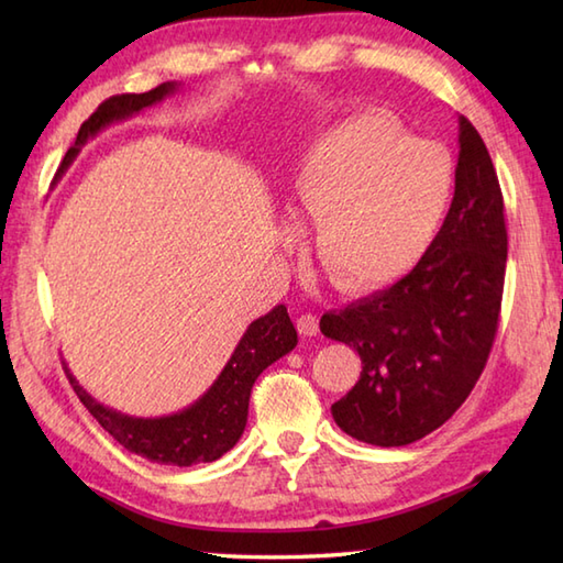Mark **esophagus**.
Masks as SVG:
<instances>
[{"instance_id": "esophagus-1", "label": "esophagus", "mask_w": 563, "mask_h": 563, "mask_svg": "<svg viewBox=\"0 0 563 563\" xmlns=\"http://www.w3.org/2000/svg\"><path fill=\"white\" fill-rule=\"evenodd\" d=\"M297 331H300L302 336H317L319 319L314 314H300L297 317Z\"/></svg>"}]
</instances>
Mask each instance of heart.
Returning <instances> with one entry per match:
<instances>
[{
	"label": "heart",
	"instance_id": "obj_1",
	"mask_svg": "<svg viewBox=\"0 0 563 563\" xmlns=\"http://www.w3.org/2000/svg\"><path fill=\"white\" fill-rule=\"evenodd\" d=\"M452 154L389 115L329 128L297 162L285 212L312 222V254L343 292L387 288L423 258L450 210Z\"/></svg>",
	"mask_w": 563,
	"mask_h": 563
}]
</instances>
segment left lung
I'll return each mask as SVG.
<instances>
[{
	"label": "left lung",
	"mask_w": 563,
	"mask_h": 563,
	"mask_svg": "<svg viewBox=\"0 0 563 563\" xmlns=\"http://www.w3.org/2000/svg\"><path fill=\"white\" fill-rule=\"evenodd\" d=\"M457 123L454 198L423 258L391 288L319 321L363 361L331 413L367 445L401 448L433 433L470 397L494 345L508 256L504 196L482 135L464 115Z\"/></svg>",
	"instance_id": "left-lung-1"
}]
</instances>
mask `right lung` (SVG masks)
Masks as SVG:
<instances>
[{"instance_id": "1", "label": "right lung", "mask_w": 563, "mask_h": 563, "mask_svg": "<svg viewBox=\"0 0 563 563\" xmlns=\"http://www.w3.org/2000/svg\"><path fill=\"white\" fill-rule=\"evenodd\" d=\"M176 89V81H164L157 89L145 93H121V97L103 101L91 113L89 121L81 123L75 145L67 150L55 178H63L81 147L91 137H97L103 128L133 118L142 109H150V106L172 97ZM295 345L297 331L290 321L288 307H273L268 314L251 321L244 336L239 339L232 357L222 367V373L200 399L186 406L184 411L159 418H137L103 406L79 385L77 377L67 369V363L65 369L79 401L87 406L106 433L115 442H121L128 452H135L140 457L157 464L190 466L198 462L220 460L224 452H230L236 445L246 428L251 387H254L263 369L280 361L283 355H288Z\"/></svg>"}]
</instances>
